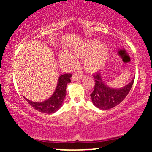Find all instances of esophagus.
<instances>
[{"instance_id":"esophagus-1","label":"esophagus","mask_w":152,"mask_h":152,"mask_svg":"<svg viewBox=\"0 0 152 152\" xmlns=\"http://www.w3.org/2000/svg\"><path fill=\"white\" fill-rule=\"evenodd\" d=\"M83 77L81 75L75 74L72 76V81H78V80H80L81 78Z\"/></svg>"}]
</instances>
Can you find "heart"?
Here are the masks:
<instances>
[{
    "label": "heart",
    "mask_w": 152,
    "mask_h": 152,
    "mask_svg": "<svg viewBox=\"0 0 152 152\" xmlns=\"http://www.w3.org/2000/svg\"><path fill=\"white\" fill-rule=\"evenodd\" d=\"M109 48L98 40H87L71 50L70 54L66 50L59 53V61L68 67H72L76 63L75 57H83V65L90 71L99 70L105 64L109 56Z\"/></svg>",
    "instance_id": "b5f03b06"
}]
</instances>
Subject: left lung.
Here are the masks:
<instances>
[{
	"mask_svg": "<svg viewBox=\"0 0 152 152\" xmlns=\"http://www.w3.org/2000/svg\"><path fill=\"white\" fill-rule=\"evenodd\" d=\"M95 86L91 94L92 103L96 107L102 110L110 109L118 105L129 93L134 81V76L129 83L119 88L109 87L103 79L100 71L94 74Z\"/></svg>",
	"mask_w": 152,
	"mask_h": 152,
	"instance_id": "1",
	"label": "left lung"
}]
</instances>
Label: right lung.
Listing matches in <instances>:
<instances>
[{
	"instance_id": "1",
	"label": "right lung",
	"mask_w": 152,
	"mask_h": 152,
	"mask_svg": "<svg viewBox=\"0 0 152 152\" xmlns=\"http://www.w3.org/2000/svg\"><path fill=\"white\" fill-rule=\"evenodd\" d=\"M71 74L61 75L58 77L56 88L53 94L48 99L42 102H35L24 97L30 105L35 109L46 114H53L61 107L66 94V86L71 82Z\"/></svg>"
}]
</instances>
